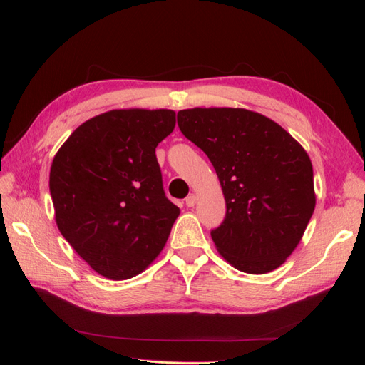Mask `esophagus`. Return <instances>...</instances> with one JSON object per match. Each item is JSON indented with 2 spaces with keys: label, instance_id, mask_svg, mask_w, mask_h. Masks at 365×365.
<instances>
[{
  "label": "esophagus",
  "instance_id": "esophagus-1",
  "mask_svg": "<svg viewBox=\"0 0 365 365\" xmlns=\"http://www.w3.org/2000/svg\"><path fill=\"white\" fill-rule=\"evenodd\" d=\"M196 204V196L195 195H189L185 197V205L187 207H193Z\"/></svg>",
  "mask_w": 365,
  "mask_h": 365
}]
</instances>
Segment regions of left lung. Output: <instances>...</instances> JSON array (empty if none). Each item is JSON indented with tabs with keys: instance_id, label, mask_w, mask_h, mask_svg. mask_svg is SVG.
<instances>
[{
	"instance_id": "8db88e82",
	"label": "left lung",
	"mask_w": 365,
	"mask_h": 365,
	"mask_svg": "<svg viewBox=\"0 0 365 365\" xmlns=\"http://www.w3.org/2000/svg\"><path fill=\"white\" fill-rule=\"evenodd\" d=\"M178 126L222 187L227 215L212 231L220 256L247 274L282 267L315 208L307 152L274 120L244 108L182 109Z\"/></svg>"
}]
</instances>
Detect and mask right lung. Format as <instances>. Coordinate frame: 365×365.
<instances>
[{
	"mask_svg": "<svg viewBox=\"0 0 365 365\" xmlns=\"http://www.w3.org/2000/svg\"><path fill=\"white\" fill-rule=\"evenodd\" d=\"M172 109H113L86 120L53 158L50 193L62 236L106 279L126 280L158 257L180 216L164 195L155 148Z\"/></svg>",
	"mask_w": 365,
	"mask_h": 365,
	"instance_id": "1",
	"label": "right lung"
}]
</instances>
